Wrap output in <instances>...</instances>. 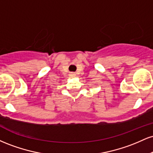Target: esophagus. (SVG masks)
I'll return each mask as SVG.
<instances>
[{"instance_id": "34e87169", "label": "esophagus", "mask_w": 153, "mask_h": 153, "mask_svg": "<svg viewBox=\"0 0 153 153\" xmlns=\"http://www.w3.org/2000/svg\"><path fill=\"white\" fill-rule=\"evenodd\" d=\"M71 75H75V73H71Z\"/></svg>"}]
</instances>
